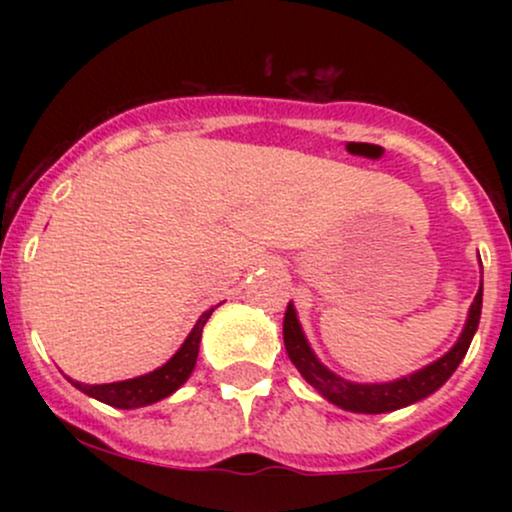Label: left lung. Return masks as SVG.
Returning <instances> with one entry per match:
<instances>
[{
  "instance_id": "8db88e82",
  "label": "left lung",
  "mask_w": 512,
  "mask_h": 512,
  "mask_svg": "<svg viewBox=\"0 0 512 512\" xmlns=\"http://www.w3.org/2000/svg\"><path fill=\"white\" fill-rule=\"evenodd\" d=\"M481 317V286L479 293L474 296L472 308H469L467 325H464L462 337L457 339V344L438 358L431 366L416 370V373L407 375V378L392 380V383H380V385H358L349 383V380L339 378L332 370H327L317 361L313 351H310L308 342H305L301 325H298V317L293 305H286L284 313V344L286 354L293 361V366L301 370V375L308 380L310 385L320 392L322 397L330 399L332 404L342 407L346 411H356V414H385V411H395L409 404L419 402L436 392L445 380L455 373V368L460 366V361L467 354L469 344H472L474 332L479 327Z\"/></svg>"
}]
</instances>
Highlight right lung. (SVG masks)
I'll use <instances>...</instances> for the list:
<instances>
[{"mask_svg":"<svg viewBox=\"0 0 512 512\" xmlns=\"http://www.w3.org/2000/svg\"><path fill=\"white\" fill-rule=\"evenodd\" d=\"M214 313V308L207 310L197 320V325L192 327L190 337L185 339V344L180 346L178 354H175L166 366L156 368L154 373L139 375V378L122 380V383H108V385H84L72 380L76 390H81L84 395L98 399V402L110 404L117 409H139L146 404H154L158 399H166L173 395L178 387L190 378V373L195 370L197 354H199V339H202V330L207 325L209 315Z\"/></svg>","mask_w":512,"mask_h":512,"instance_id":"1","label":"right lung"}]
</instances>
